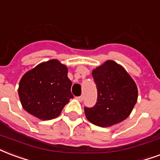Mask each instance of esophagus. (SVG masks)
<instances>
[{
	"mask_svg": "<svg viewBox=\"0 0 160 160\" xmlns=\"http://www.w3.org/2000/svg\"><path fill=\"white\" fill-rule=\"evenodd\" d=\"M76 99L79 102H82V101H83V97H82V96H80V97H77Z\"/></svg>",
	"mask_w": 160,
	"mask_h": 160,
	"instance_id": "esophagus-1",
	"label": "esophagus"
}]
</instances>
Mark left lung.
Returning <instances> with one entry per match:
<instances>
[{"label":"left lung","mask_w":160,"mask_h":160,"mask_svg":"<svg viewBox=\"0 0 160 160\" xmlns=\"http://www.w3.org/2000/svg\"><path fill=\"white\" fill-rule=\"evenodd\" d=\"M98 89L93 108H85L86 119L100 127L122 122L137 103L138 91L134 80L122 66L108 60L92 72Z\"/></svg>","instance_id":"obj_1"}]
</instances>
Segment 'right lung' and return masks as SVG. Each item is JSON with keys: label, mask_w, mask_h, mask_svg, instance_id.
Returning <instances> with one entry per match:
<instances>
[{"label": "right lung", "mask_w": 160, "mask_h": 160, "mask_svg": "<svg viewBox=\"0 0 160 160\" xmlns=\"http://www.w3.org/2000/svg\"><path fill=\"white\" fill-rule=\"evenodd\" d=\"M71 86L67 66L52 59L26 72L18 91L23 109L41 120H49L59 116L74 98Z\"/></svg>", "instance_id": "1"}]
</instances>
